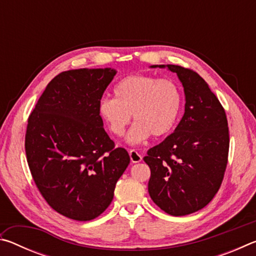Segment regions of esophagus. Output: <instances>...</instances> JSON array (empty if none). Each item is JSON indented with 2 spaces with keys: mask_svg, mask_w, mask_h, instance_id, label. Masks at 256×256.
I'll list each match as a JSON object with an SVG mask.
<instances>
[{
  "mask_svg": "<svg viewBox=\"0 0 256 256\" xmlns=\"http://www.w3.org/2000/svg\"><path fill=\"white\" fill-rule=\"evenodd\" d=\"M128 154H130V158H131V162H133V164H136V162H140L141 160H142V157H141V154L138 152L136 150H130L128 151Z\"/></svg>",
  "mask_w": 256,
  "mask_h": 256,
  "instance_id": "esophagus-1",
  "label": "esophagus"
}]
</instances>
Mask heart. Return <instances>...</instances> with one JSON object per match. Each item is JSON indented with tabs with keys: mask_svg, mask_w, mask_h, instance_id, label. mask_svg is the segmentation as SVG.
<instances>
[{
	"mask_svg": "<svg viewBox=\"0 0 256 256\" xmlns=\"http://www.w3.org/2000/svg\"><path fill=\"white\" fill-rule=\"evenodd\" d=\"M112 92L114 98L100 99L98 112L116 136L125 133L132 115L136 123L126 138L130 144H141L151 134L167 136L180 118L183 97L172 80L133 74L118 81Z\"/></svg>",
	"mask_w": 256,
	"mask_h": 256,
	"instance_id": "obj_1",
	"label": "heart"
}]
</instances>
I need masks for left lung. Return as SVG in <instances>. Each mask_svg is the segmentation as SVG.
<instances>
[{"mask_svg":"<svg viewBox=\"0 0 256 256\" xmlns=\"http://www.w3.org/2000/svg\"><path fill=\"white\" fill-rule=\"evenodd\" d=\"M150 68L176 73L185 112L174 133L144 158L151 170L148 190L166 214L186 216L204 208L222 185L229 150L226 112L196 72L172 64Z\"/></svg>","mask_w":256,"mask_h":256,"instance_id":"1","label":"left lung"}]
</instances>
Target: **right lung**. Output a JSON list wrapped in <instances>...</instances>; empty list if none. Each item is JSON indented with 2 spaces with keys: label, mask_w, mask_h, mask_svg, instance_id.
Masks as SVG:
<instances>
[{
  "label": "right lung",
  "mask_w": 256,
  "mask_h": 256,
  "mask_svg": "<svg viewBox=\"0 0 256 256\" xmlns=\"http://www.w3.org/2000/svg\"><path fill=\"white\" fill-rule=\"evenodd\" d=\"M115 68H78L47 84L28 118L26 154L32 178L58 214L89 222L105 211L130 156L104 128L98 104Z\"/></svg>",
  "instance_id": "obj_1"
}]
</instances>
